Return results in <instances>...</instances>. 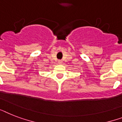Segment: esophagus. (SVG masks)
<instances>
[{
	"instance_id": "34e87169",
	"label": "esophagus",
	"mask_w": 122,
	"mask_h": 122,
	"mask_svg": "<svg viewBox=\"0 0 122 122\" xmlns=\"http://www.w3.org/2000/svg\"><path fill=\"white\" fill-rule=\"evenodd\" d=\"M58 63H62V61H61V60H58Z\"/></svg>"
}]
</instances>
